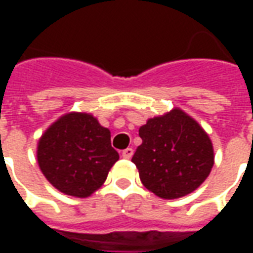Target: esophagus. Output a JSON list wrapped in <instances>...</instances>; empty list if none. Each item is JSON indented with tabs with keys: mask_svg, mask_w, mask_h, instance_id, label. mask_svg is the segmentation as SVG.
<instances>
[{
	"mask_svg": "<svg viewBox=\"0 0 253 253\" xmlns=\"http://www.w3.org/2000/svg\"><path fill=\"white\" fill-rule=\"evenodd\" d=\"M132 154H134V150L131 148H127L122 152V157L126 160H130L132 157Z\"/></svg>",
	"mask_w": 253,
	"mask_h": 253,
	"instance_id": "34e87169",
	"label": "esophagus"
}]
</instances>
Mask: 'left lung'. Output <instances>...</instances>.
<instances>
[{
	"mask_svg": "<svg viewBox=\"0 0 253 253\" xmlns=\"http://www.w3.org/2000/svg\"><path fill=\"white\" fill-rule=\"evenodd\" d=\"M142 143L131 161L142 184L163 199H177L195 191L214 165L211 139L180 108L154 116L139 127Z\"/></svg>",
	"mask_w": 253,
	"mask_h": 253,
	"instance_id": "8db88e82",
	"label": "left lung"
}]
</instances>
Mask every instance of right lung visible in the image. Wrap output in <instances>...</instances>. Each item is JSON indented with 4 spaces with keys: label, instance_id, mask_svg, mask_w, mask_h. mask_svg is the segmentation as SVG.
I'll return each instance as SVG.
<instances>
[{
    "label": "right lung",
    "instance_id": "right-lung-1",
    "mask_svg": "<svg viewBox=\"0 0 253 253\" xmlns=\"http://www.w3.org/2000/svg\"><path fill=\"white\" fill-rule=\"evenodd\" d=\"M38 164L50 184L65 195L88 198L104 184L119 160L111 131L88 112H69L38 142Z\"/></svg>",
    "mask_w": 253,
    "mask_h": 253
}]
</instances>
